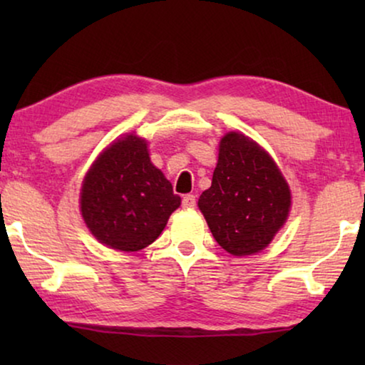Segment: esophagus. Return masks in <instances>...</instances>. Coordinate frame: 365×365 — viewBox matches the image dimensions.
Here are the masks:
<instances>
[{
	"mask_svg": "<svg viewBox=\"0 0 365 365\" xmlns=\"http://www.w3.org/2000/svg\"><path fill=\"white\" fill-rule=\"evenodd\" d=\"M194 206H196V196H192V194H186V196L182 197V207L191 209Z\"/></svg>",
	"mask_w": 365,
	"mask_h": 365,
	"instance_id": "obj_1",
	"label": "esophagus"
}]
</instances>
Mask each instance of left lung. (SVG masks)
I'll list each match as a JSON object with an SVG mask.
<instances>
[{"instance_id":"left-lung-1","label":"left lung","mask_w":365,"mask_h":365,"mask_svg":"<svg viewBox=\"0 0 365 365\" xmlns=\"http://www.w3.org/2000/svg\"><path fill=\"white\" fill-rule=\"evenodd\" d=\"M214 239L232 256L262 251L286 222L291 192L272 158L239 133L219 144L211 187L197 202Z\"/></svg>"}]
</instances>
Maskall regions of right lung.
Masks as SVG:
<instances>
[{"instance_id":"obj_1","label":"right lung","mask_w":365,"mask_h":365,"mask_svg":"<svg viewBox=\"0 0 365 365\" xmlns=\"http://www.w3.org/2000/svg\"><path fill=\"white\" fill-rule=\"evenodd\" d=\"M181 204L148 154L146 141L113 143L89 169L81 189L84 222L99 242L134 252L156 241Z\"/></svg>"}]
</instances>
